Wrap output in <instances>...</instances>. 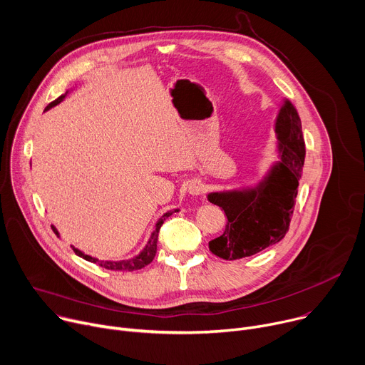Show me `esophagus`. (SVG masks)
I'll use <instances>...</instances> for the list:
<instances>
[{
  "mask_svg": "<svg viewBox=\"0 0 365 365\" xmlns=\"http://www.w3.org/2000/svg\"><path fill=\"white\" fill-rule=\"evenodd\" d=\"M202 189H203V185L199 180H192L187 185V192L190 195H199V193H202Z\"/></svg>",
  "mask_w": 365,
  "mask_h": 365,
  "instance_id": "1",
  "label": "esophagus"
}]
</instances>
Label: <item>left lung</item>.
Returning a JSON list of instances; mask_svg holds the SVG:
<instances>
[{
    "label": "left lung",
    "instance_id": "1",
    "mask_svg": "<svg viewBox=\"0 0 365 365\" xmlns=\"http://www.w3.org/2000/svg\"><path fill=\"white\" fill-rule=\"evenodd\" d=\"M274 133L276 160L262 179L206 196L228 220L225 231L210 241V250L224 259L254 255L279 242L289 230L306 151L299 114L287 98L279 106Z\"/></svg>",
    "mask_w": 365,
    "mask_h": 365
}]
</instances>
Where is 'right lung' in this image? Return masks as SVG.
I'll list each match as a JSON object with an SVG mask.
<instances>
[{
  "mask_svg": "<svg viewBox=\"0 0 365 365\" xmlns=\"http://www.w3.org/2000/svg\"><path fill=\"white\" fill-rule=\"evenodd\" d=\"M71 92H72V88H71L69 91H66V93H63V95H61L58 99H55L53 102H50L48 106L46 107L44 111H48L50 108L56 107L58 103H61ZM175 212H179V210H170V211H168L166 214H163V215L159 218V221L155 222V230L151 232V235H150V238H148L145 247H144L137 255H134L133 258L118 259V262H113V259H99V258H95V257H92V255L85 254L83 251L75 248L73 245H71V247H72V250H73V252H75L76 255L82 257L83 259H86V262L96 263V264H99L101 267L107 269V270H123V272L140 270V269L145 267L147 264H150V263L153 262V258H154V255H155V251H158V237H159V231H160L163 222L166 221V218H169V217H170L172 214H175ZM53 231H55L56 235H59V231L56 230V227H53Z\"/></svg>",
  "mask_w": 365,
  "mask_h": 365,
  "instance_id": "obj_1",
  "label": "right lung"
}]
</instances>
